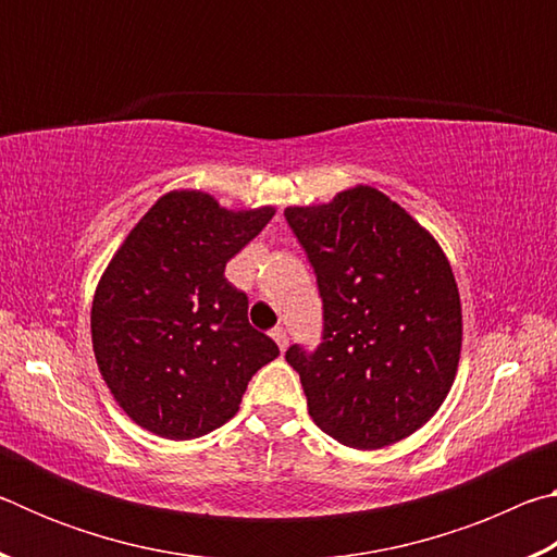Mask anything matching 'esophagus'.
<instances>
[{"mask_svg": "<svg viewBox=\"0 0 557 557\" xmlns=\"http://www.w3.org/2000/svg\"><path fill=\"white\" fill-rule=\"evenodd\" d=\"M270 336L275 338V344L280 346V351H285L287 344H289V334H287V329L275 326V329H272V332H270Z\"/></svg>", "mask_w": 557, "mask_h": 557, "instance_id": "34e87169", "label": "esophagus"}]
</instances>
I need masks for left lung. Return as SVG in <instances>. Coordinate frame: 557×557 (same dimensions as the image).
<instances>
[{"instance_id":"left-lung-1","label":"left lung","mask_w":557,"mask_h":557,"mask_svg":"<svg viewBox=\"0 0 557 557\" xmlns=\"http://www.w3.org/2000/svg\"><path fill=\"white\" fill-rule=\"evenodd\" d=\"M285 219L324 309L319 346L285 354L314 425L356 449L412 435L447 398L459 363L461 305L445 252L371 186Z\"/></svg>"}]
</instances>
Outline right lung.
Listing matches in <instances>:
<instances>
[{"instance_id":"right-lung-1","label":"right lung","mask_w":557,"mask_h":557,"mask_svg":"<svg viewBox=\"0 0 557 557\" xmlns=\"http://www.w3.org/2000/svg\"><path fill=\"white\" fill-rule=\"evenodd\" d=\"M275 209L225 211L209 194L172 191L145 213L92 299V351L137 425L194 440L228 422L248 381L280 356L248 322V295L225 262Z\"/></svg>"}]
</instances>
